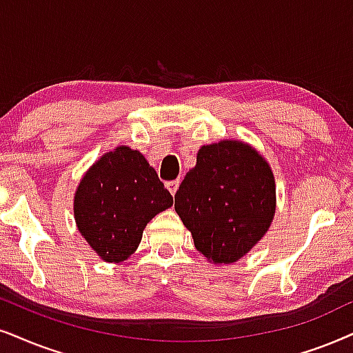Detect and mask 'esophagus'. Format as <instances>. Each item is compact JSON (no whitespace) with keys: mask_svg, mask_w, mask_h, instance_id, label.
<instances>
[{"mask_svg":"<svg viewBox=\"0 0 353 353\" xmlns=\"http://www.w3.org/2000/svg\"><path fill=\"white\" fill-rule=\"evenodd\" d=\"M179 184H181V181H179V179H177V181H169L168 184H166V187H168L169 192H171L172 195H176L177 189H179Z\"/></svg>","mask_w":353,"mask_h":353,"instance_id":"obj_1","label":"esophagus"}]
</instances>
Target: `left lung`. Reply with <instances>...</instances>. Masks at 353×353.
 I'll list each match as a JSON object with an SVG mask.
<instances>
[{"label":"left lung","mask_w":353,"mask_h":353,"mask_svg":"<svg viewBox=\"0 0 353 353\" xmlns=\"http://www.w3.org/2000/svg\"><path fill=\"white\" fill-rule=\"evenodd\" d=\"M174 200L197 251L213 264H231L256 246L274 220V174L252 146L223 140L199 150Z\"/></svg>","instance_id":"8db88e82"}]
</instances>
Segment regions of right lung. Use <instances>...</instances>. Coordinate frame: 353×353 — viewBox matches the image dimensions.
I'll return each mask as SVG.
<instances>
[{"label":"right lung","mask_w":353,"mask_h":353,"mask_svg":"<svg viewBox=\"0 0 353 353\" xmlns=\"http://www.w3.org/2000/svg\"><path fill=\"white\" fill-rule=\"evenodd\" d=\"M172 202L145 156L117 146L92 164L79 182L74 220L102 261L122 262L137 251L151 218Z\"/></svg>","instance_id":"right-lung-1"}]
</instances>
